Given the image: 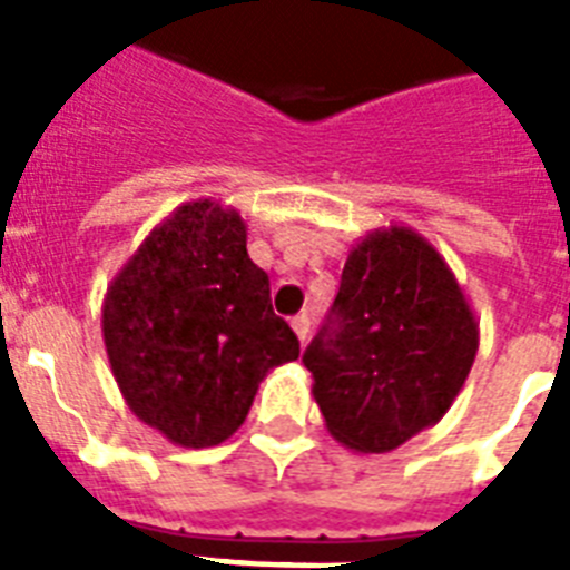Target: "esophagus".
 <instances>
[{
    "label": "esophagus",
    "mask_w": 570,
    "mask_h": 570,
    "mask_svg": "<svg viewBox=\"0 0 570 570\" xmlns=\"http://www.w3.org/2000/svg\"><path fill=\"white\" fill-rule=\"evenodd\" d=\"M289 325H293L295 337L304 343V340H307V334H311V320H307V313H298V316H293V322H289Z\"/></svg>",
    "instance_id": "esophagus-1"
}]
</instances>
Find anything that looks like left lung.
I'll return each instance as SVG.
<instances>
[{"mask_svg": "<svg viewBox=\"0 0 570 570\" xmlns=\"http://www.w3.org/2000/svg\"><path fill=\"white\" fill-rule=\"evenodd\" d=\"M476 348L479 322L446 259L390 224L348 250L334 307L302 361L331 438L390 452L450 411Z\"/></svg>", "mask_w": 570, "mask_h": 570, "instance_id": "1", "label": "left lung"}]
</instances>
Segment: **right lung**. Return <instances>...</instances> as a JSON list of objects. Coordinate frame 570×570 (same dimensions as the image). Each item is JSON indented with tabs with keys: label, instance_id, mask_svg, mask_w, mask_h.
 Masks as SVG:
<instances>
[{
	"label": "right lung",
	"instance_id": "1",
	"mask_svg": "<svg viewBox=\"0 0 570 570\" xmlns=\"http://www.w3.org/2000/svg\"><path fill=\"white\" fill-rule=\"evenodd\" d=\"M102 343L129 411L177 446L227 441L268 370L298 357L233 206L189 200L111 281Z\"/></svg>",
	"mask_w": 570,
	"mask_h": 570
}]
</instances>
